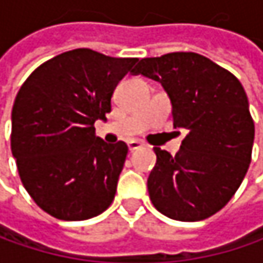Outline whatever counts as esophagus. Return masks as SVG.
Returning a JSON list of instances; mask_svg holds the SVG:
<instances>
[{
  "label": "esophagus",
  "instance_id": "obj_1",
  "mask_svg": "<svg viewBox=\"0 0 263 263\" xmlns=\"http://www.w3.org/2000/svg\"><path fill=\"white\" fill-rule=\"evenodd\" d=\"M128 147H129V151H137V149L143 147V143L138 141V140H131V141L128 143Z\"/></svg>",
  "mask_w": 263,
  "mask_h": 263
}]
</instances>
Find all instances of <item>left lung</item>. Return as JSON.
I'll use <instances>...</instances> for the list:
<instances>
[{"mask_svg":"<svg viewBox=\"0 0 263 263\" xmlns=\"http://www.w3.org/2000/svg\"><path fill=\"white\" fill-rule=\"evenodd\" d=\"M131 73L161 83L174 128L187 132L175 157L154 147L157 163L147 178L154 207L184 222L215 215L236 193L251 161L254 123L242 83L205 56L184 51L144 58Z\"/></svg>","mask_w":263,"mask_h":263,"instance_id":"8db88e82","label":"left lung"}]
</instances>
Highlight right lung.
Listing matches in <instances>:
<instances>
[{"label": "right lung", "mask_w": 263, "mask_h": 263, "mask_svg": "<svg viewBox=\"0 0 263 263\" xmlns=\"http://www.w3.org/2000/svg\"><path fill=\"white\" fill-rule=\"evenodd\" d=\"M135 58L89 48L65 51L37 67L12 109V154L28 195L48 215L83 221L105 212L116 195L128 146L96 137L117 83Z\"/></svg>", "instance_id": "add662e5"}]
</instances>
